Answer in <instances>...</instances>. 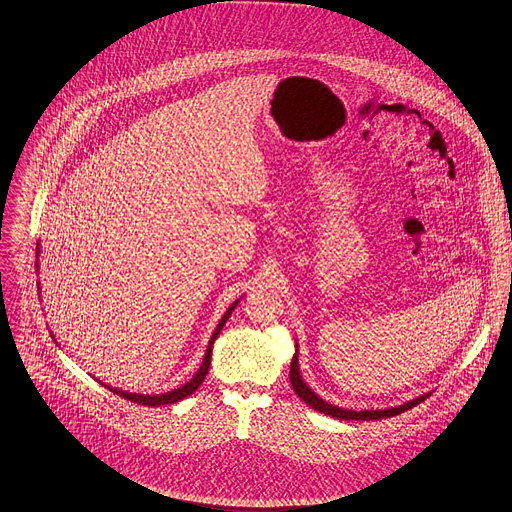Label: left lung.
I'll use <instances>...</instances> for the list:
<instances>
[{
    "mask_svg": "<svg viewBox=\"0 0 512 512\" xmlns=\"http://www.w3.org/2000/svg\"><path fill=\"white\" fill-rule=\"evenodd\" d=\"M290 380H292L293 390L295 394L305 402L309 404L313 410L325 414V416H331V418H337V420H382V418H392V416H398L414 406H418L420 402H424L430 392L414 398V400H408L400 406H394V408H384V410H347V408H341V406H335V404H329L325 402L323 398H319L301 378V372H299V363H297V351L293 355L292 366H290Z\"/></svg>",
    "mask_w": 512,
    "mask_h": 512,
    "instance_id": "1",
    "label": "left lung"
}]
</instances>
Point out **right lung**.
I'll use <instances>...</instances> for the list:
<instances>
[{
	"instance_id": "add662e5",
	"label": "right lung",
	"mask_w": 512,
	"mask_h": 512,
	"mask_svg": "<svg viewBox=\"0 0 512 512\" xmlns=\"http://www.w3.org/2000/svg\"><path fill=\"white\" fill-rule=\"evenodd\" d=\"M37 268H39V244H37V264H35ZM39 286V284H37ZM39 292H41V288H39ZM240 303V299H236L228 309H226V313L220 317L219 325H217V329H215V333H213V337H211V341H209V347H207V353H205V359H203V365L199 366V370H197V374L189 380V382H185L183 386H179V388H175V390H169V392H163V394H136V392H126V390H120V388H112V386H108V384H104V382H100V384H104L110 392H114V394H118V396H122V398H126V400H132V402H136V404H142V406H163V404H175V402H179V400H183V398H187V396H191L201 384H203V380H205V376L209 374V366H211V357H213V345H215V341H217V337H219L220 329L224 327V323L228 321V317L232 315V311H234V307Z\"/></svg>"
}]
</instances>
